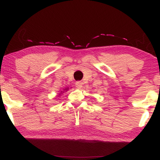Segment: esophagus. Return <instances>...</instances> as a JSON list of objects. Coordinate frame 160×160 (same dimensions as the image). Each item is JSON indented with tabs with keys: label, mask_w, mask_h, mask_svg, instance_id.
<instances>
[{
	"label": "esophagus",
	"mask_w": 160,
	"mask_h": 160,
	"mask_svg": "<svg viewBox=\"0 0 160 160\" xmlns=\"http://www.w3.org/2000/svg\"><path fill=\"white\" fill-rule=\"evenodd\" d=\"M75 86L78 89H81L82 86V82L81 81H77L76 83H75Z\"/></svg>",
	"instance_id": "obj_1"
}]
</instances>
